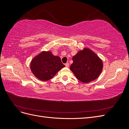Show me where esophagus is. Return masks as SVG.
Wrapping results in <instances>:
<instances>
[{
	"mask_svg": "<svg viewBox=\"0 0 129 129\" xmlns=\"http://www.w3.org/2000/svg\"><path fill=\"white\" fill-rule=\"evenodd\" d=\"M65 66H66V67H69V63H68V62H67V63H66L65 64Z\"/></svg>",
	"mask_w": 129,
	"mask_h": 129,
	"instance_id": "1",
	"label": "esophagus"
}]
</instances>
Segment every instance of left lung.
Instances as JSON below:
<instances>
[{
	"label": "left lung",
	"instance_id": "1",
	"mask_svg": "<svg viewBox=\"0 0 129 129\" xmlns=\"http://www.w3.org/2000/svg\"><path fill=\"white\" fill-rule=\"evenodd\" d=\"M73 61L70 69L82 82L89 83L96 80L102 72V61L88 48L79 51L73 57Z\"/></svg>",
	"mask_w": 129,
	"mask_h": 129
}]
</instances>
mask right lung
<instances>
[{
  "mask_svg": "<svg viewBox=\"0 0 129 129\" xmlns=\"http://www.w3.org/2000/svg\"><path fill=\"white\" fill-rule=\"evenodd\" d=\"M65 67L59 56H55L51 52L44 51L34 57L30 63V69L38 79L48 81Z\"/></svg>",
  "mask_w": 129,
  "mask_h": 129,
  "instance_id": "1",
  "label": "right lung"
}]
</instances>
